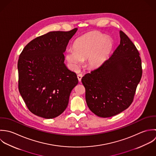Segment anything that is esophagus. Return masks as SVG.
<instances>
[{
    "label": "esophagus",
    "mask_w": 156,
    "mask_h": 156,
    "mask_svg": "<svg viewBox=\"0 0 156 156\" xmlns=\"http://www.w3.org/2000/svg\"><path fill=\"white\" fill-rule=\"evenodd\" d=\"M77 77H78V79L79 82H81V81L82 77H83V75H82V74H78V75H77Z\"/></svg>",
    "instance_id": "34e87169"
}]
</instances>
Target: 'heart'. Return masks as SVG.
Segmentation results:
<instances>
[{
	"label": "heart",
	"instance_id": "1",
	"mask_svg": "<svg viewBox=\"0 0 156 156\" xmlns=\"http://www.w3.org/2000/svg\"><path fill=\"white\" fill-rule=\"evenodd\" d=\"M113 48V42L101 33H93L78 38L74 43V48H68L66 59L73 69H76L87 58L89 67L96 68L105 61Z\"/></svg>",
	"mask_w": 156,
	"mask_h": 156
}]
</instances>
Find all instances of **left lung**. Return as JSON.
Listing matches in <instances>:
<instances>
[{"label": "left lung", "mask_w": 156, "mask_h": 156, "mask_svg": "<svg viewBox=\"0 0 156 156\" xmlns=\"http://www.w3.org/2000/svg\"><path fill=\"white\" fill-rule=\"evenodd\" d=\"M119 34L120 44L112 55L81 79L88 107L101 118L115 116L129 107L142 75L136 47L124 32Z\"/></svg>", "instance_id": "8db88e82"}]
</instances>
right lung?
Listing matches in <instances>:
<instances>
[{
	"label": "right lung",
	"instance_id": "right-lung-1",
	"mask_svg": "<svg viewBox=\"0 0 156 156\" xmlns=\"http://www.w3.org/2000/svg\"><path fill=\"white\" fill-rule=\"evenodd\" d=\"M51 31L31 41L17 63L19 90L29 110L39 117L60 115L78 84L76 74L66 66L64 52L77 31Z\"/></svg>",
	"mask_w": 156,
	"mask_h": 156
}]
</instances>
